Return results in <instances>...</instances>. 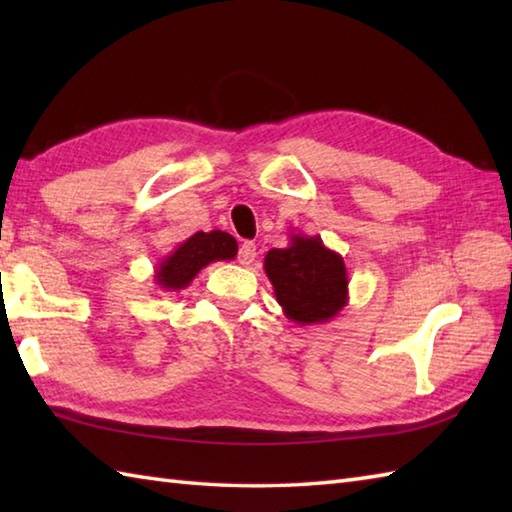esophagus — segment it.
Masks as SVG:
<instances>
[{
  "mask_svg": "<svg viewBox=\"0 0 512 512\" xmlns=\"http://www.w3.org/2000/svg\"><path fill=\"white\" fill-rule=\"evenodd\" d=\"M255 257H257L255 244L244 242L242 246H239V255H237V262H239V264H242V266H250V264L255 262Z\"/></svg>",
  "mask_w": 512,
  "mask_h": 512,
  "instance_id": "1",
  "label": "esophagus"
}]
</instances>
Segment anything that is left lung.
Wrapping results in <instances>:
<instances>
[{
  "instance_id": "obj_1",
  "label": "left lung",
  "mask_w": 512,
  "mask_h": 512,
  "mask_svg": "<svg viewBox=\"0 0 512 512\" xmlns=\"http://www.w3.org/2000/svg\"><path fill=\"white\" fill-rule=\"evenodd\" d=\"M264 270L286 319L299 325L328 323L350 301L343 257L319 235L290 233L286 248L268 250Z\"/></svg>"
}]
</instances>
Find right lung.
<instances>
[{"label":"right lung","mask_w":512,"mask_h":512,"mask_svg":"<svg viewBox=\"0 0 512 512\" xmlns=\"http://www.w3.org/2000/svg\"><path fill=\"white\" fill-rule=\"evenodd\" d=\"M235 255L237 242L233 235L224 231H198L162 259L154 273V281L160 290H184L202 268L213 262H231Z\"/></svg>","instance_id":"1"}]
</instances>
